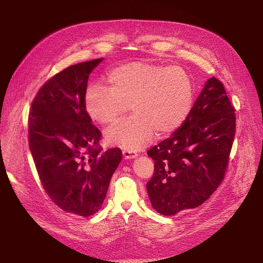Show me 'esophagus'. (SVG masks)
<instances>
[{
    "label": "esophagus",
    "instance_id": "1",
    "mask_svg": "<svg viewBox=\"0 0 263 263\" xmlns=\"http://www.w3.org/2000/svg\"><path fill=\"white\" fill-rule=\"evenodd\" d=\"M122 156H123L124 159H135V158H137V156H139V155L134 153V151H131V150H123Z\"/></svg>",
    "mask_w": 263,
    "mask_h": 263
}]
</instances>
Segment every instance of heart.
Segmentation results:
<instances>
[{
	"label": "heart",
	"instance_id": "heart-1",
	"mask_svg": "<svg viewBox=\"0 0 263 263\" xmlns=\"http://www.w3.org/2000/svg\"><path fill=\"white\" fill-rule=\"evenodd\" d=\"M108 86L90 85L85 93L88 117L110 124L127 112L133 115L105 131L109 146L135 151L143 148L157 131L164 136L176 131L187 118L194 101L192 80L180 66L131 62L108 73Z\"/></svg>",
	"mask_w": 263,
	"mask_h": 263
}]
</instances>
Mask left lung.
<instances>
[{
  "label": "left lung",
  "mask_w": 263,
  "mask_h": 263,
  "mask_svg": "<svg viewBox=\"0 0 263 263\" xmlns=\"http://www.w3.org/2000/svg\"><path fill=\"white\" fill-rule=\"evenodd\" d=\"M234 133V108L222 83L211 78L181 127L148 150L155 161L146 185L154 209L175 215L208 199L224 179Z\"/></svg>",
  "instance_id": "1"
}]
</instances>
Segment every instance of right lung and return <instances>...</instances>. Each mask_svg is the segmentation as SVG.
<instances>
[{
	"label": "right lung",
	"mask_w": 263,
	"mask_h": 263,
	"mask_svg": "<svg viewBox=\"0 0 263 263\" xmlns=\"http://www.w3.org/2000/svg\"><path fill=\"white\" fill-rule=\"evenodd\" d=\"M103 59L79 63L51 78L36 95L29 117V144L52 201L66 212L90 216L102 206L122 154L102 151L101 133L85 109L88 77Z\"/></svg>",
	"instance_id": "1"
}]
</instances>
